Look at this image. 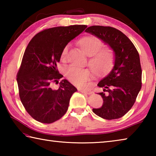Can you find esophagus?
I'll return each mask as SVG.
<instances>
[{
	"label": "esophagus",
	"mask_w": 156,
	"mask_h": 156,
	"mask_svg": "<svg viewBox=\"0 0 156 156\" xmlns=\"http://www.w3.org/2000/svg\"><path fill=\"white\" fill-rule=\"evenodd\" d=\"M79 91H80L81 93L86 94H91V92L90 91L86 90V89H79Z\"/></svg>",
	"instance_id": "obj_1"
}]
</instances>
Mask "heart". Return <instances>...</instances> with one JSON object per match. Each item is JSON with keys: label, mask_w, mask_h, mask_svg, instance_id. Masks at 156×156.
Wrapping results in <instances>:
<instances>
[{"label": "heart", "mask_w": 156, "mask_h": 156, "mask_svg": "<svg viewBox=\"0 0 156 156\" xmlns=\"http://www.w3.org/2000/svg\"><path fill=\"white\" fill-rule=\"evenodd\" d=\"M79 44L84 54L91 56L89 66L95 75H104L112 69L114 62V55L111 49H99L102 43L98 38L93 35L84 36L79 41ZM68 46H66L62 51V58L66 56ZM65 73L68 80L78 87L84 85L91 75L88 69H78L73 66L66 68Z\"/></svg>", "instance_id": "obj_1"}]
</instances>
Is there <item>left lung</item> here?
Masks as SVG:
<instances>
[{"instance_id":"left-lung-1","label":"left lung","mask_w":156,"mask_h":156,"mask_svg":"<svg viewBox=\"0 0 156 156\" xmlns=\"http://www.w3.org/2000/svg\"><path fill=\"white\" fill-rule=\"evenodd\" d=\"M86 32L109 45L114 52V66L98 86L103 99L100 108L94 113L106 120L118 119L127 113L135 103L142 84V69L138 51L122 31L112 27L94 25Z\"/></svg>"}]
</instances>
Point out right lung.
<instances>
[{"label": "right lung", "instance_id": "right-lung-1", "mask_svg": "<svg viewBox=\"0 0 156 156\" xmlns=\"http://www.w3.org/2000/svg\"><path fill=\"white\" fill-rule=\"evenodd\" d=\"M87 25L47 29L33 37L23 55L17 73L21 102L34 119L50 124L61 118L68 109L72 94L77 91L66 79L53 89L63 76L57 69L62 49L85 30Z\"/></svg>", "mask_w": 156, "mask_h": 156}]
</instances>
